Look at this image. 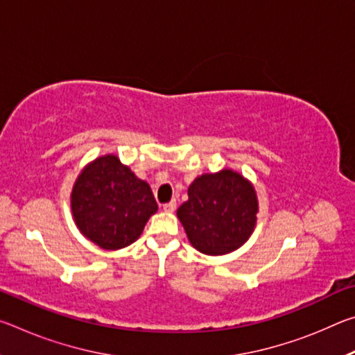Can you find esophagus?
Returning a JSON list of instances; mask_svg holds the SVG:
<instances>
[{"label":"esophagus","instance_id":"34e87169","mask_svg":"<svg viewBox=\"0 0 355 355\" xmlns=\"http://www.w3.org/2000/svg\"><path fill=\"white\" fill-rule=\"evenodd\" d=\"M175 208H177V202L175 200H171L169 203H164V205H163V209H164L166 213L175 211Z\"/></svg>","mask_w":355,"mask_h":355}]
</instances>
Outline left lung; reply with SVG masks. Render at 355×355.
Masks as SVG:
<instances>
[{"mask_svg":"<svg viewBox=\"0 0 355 355\" xmlns=\"http://www.w3.org/2000/svg\"><path fill=\"white\" fill-rule=\"evenodd\" d=\"M177 209L189 243L207 255H224L248 241L255 228L258 200L241 173L224 169L197 177Z\"/></svg>","mask_w":355,"mask_h":355,"instance_id":"left-lung-1","label":"left lung"}]
</instances>
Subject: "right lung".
Returning a JSON list of instances; mask_svg holds the SVG:
<instances>
[{"label":"right lung","instance_id":"1","mask_svg":"<svg viewBox=\"0 0 355 355\" xmlns=\"http://www.w3.org/2000/svg\"><path fill=\"white\" fill-rule=\"evenodd\" d=\"M71 213L87 239L106 250L135 243L158 205L148 183L137 178L116 155L94 159L78 175Z\"/></svg>","mask_w":355,"mask_h":355}]
</instances>
